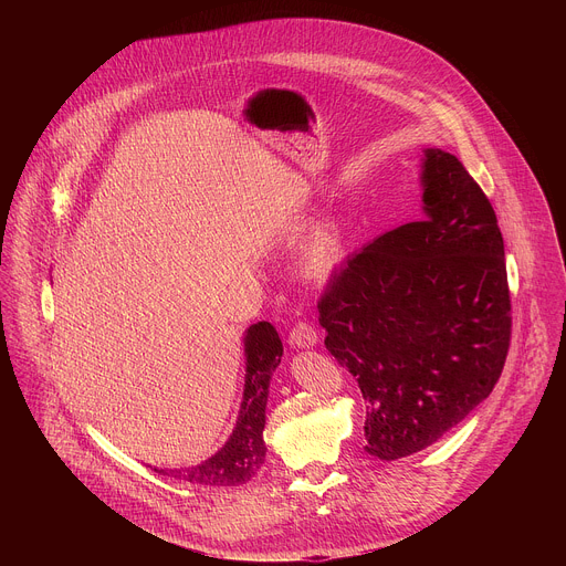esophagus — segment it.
I'll use <instances>...</instances> for the list:
<instances>
[{
    "mask_svg": "<svg viewBox=\"0 0 566 566\" xmlns=\"http://www.w3.org/2000/svg\"><path fill=\"white\" fill-rule=\"evenodd\" d=\"M317 343V334L315 329L308 325V322H297V325L291 329L289 334V345L297 347V349H308Z\"/></svg>",
    "mask_w": 566,
    "mask_h": 566,
    "instance_id": "esophagus-1",
    "label": "esophagus"
}]
</instances>
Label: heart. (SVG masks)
<instances>
[{
    "mask_svg": "<svg viewBox=\"0 0 566 566\" xmlns=\"http://www.w3.org/2000/svg\"><path fill=\"white\" fill-rule=\"evenodd\" d=\"M345 260V232L340 223H322L308 239L304 251V271L311 277H327Z\"/></svg>",
    "mask_w": 566,
    "mask_h": 566,
    "instance_id": "1",
    "label": "heart"
}]
</instances>
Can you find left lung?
Returning a JSON list of instances; mask_svg holds the SVG:
<instances>
[{
	"label": "left lung",
	"instance_id": "obj_1",
	"mask_svg": "<svg viewBox=\"0 0 566 566\" xmlns=\"http://www.w3.org/2000/svg\"><path fill=\"white\" fill-rule=\"evenodd\" d=\"M421 221L347 260L317 302L332 356L367 400L365 450H426L489 398L511 345L497 214L454 154L423 158Z\"/></svg>",
	"mask_w": 566,
	"mask_h": 566
}]
</instances>
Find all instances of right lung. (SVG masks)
I'll return each instance as SVG.
<instances>
[{"mask_svg":"<svg viewBox=\"0 0 566 566\" xmlns=\"http://www.w3.org/2000/svg\"><path fill=\"white\" fill-rule=\"evenodd\" d=\"M282 340L271 322H258L244 336L247 380L237 426L226 446L210 459L190 468H170L156 472L188 481L192 486H241L251 481L266 457L264 423L269 385L282 360Z\"/></svg>","mask_w":566,"mask_h":566,"instance_id":"obj_1","label":"right lung"}]
</instances>
